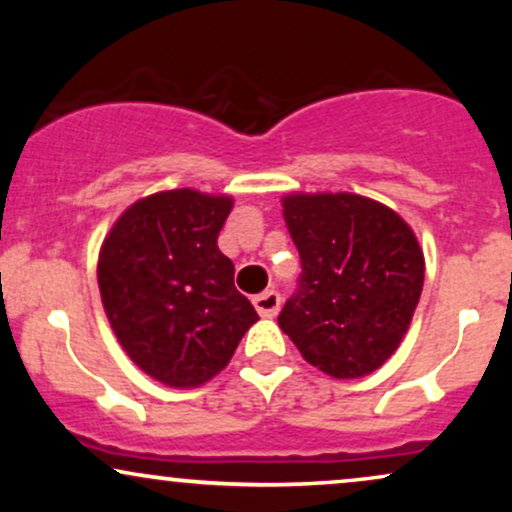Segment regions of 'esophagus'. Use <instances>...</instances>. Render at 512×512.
<instances>
[{
	"label": "esophagus",
	"instance_id": "1",
	"mask_svg": "<svg viewBox=\"0 0 512 512\" xmlns=\"http://www.w3.org/2000/svg\"><path fill=\"white\" fill-rule=\"evenodd\" d=\"M252 303H255L257 313H260L262 317H274L281 308V296L274 289H269V291L260 293V296L252 298Z\"/></svg>",
	"mask_w": 512,
	"mask_h": 512
}]
</instances>
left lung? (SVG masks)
Here are the masks:
<instances>
[{"label":"left lung","instance_id":"left-lung-1","mask_svg":"<svg viewBox=\"0 0 512 512\" xmlns=\"http://www.w3.org/2000/svg\"><path fill=\"white\" fill-rule=\"evenodd\" d=\"M301 257L279 327L332 378H361L395 354L424 289V252L392 209L349 195H289Z\"/></svg>","mask_w":512,"mask_h":512}]
</instances>
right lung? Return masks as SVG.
<instances>
[{"instance_id": "obj_1", "label": "right lung", "mask_w": 512, "mask_h": 512, "mask_svg": "<svg viewBox=\"0 0 512 512\" xmlns=\"http://www.w3.org/2000/svg\"><path fill=\"white\" fill-rule=\"evenodd\" d=\"M231 209L228 197L158 192L132 204L103 243L98 286L117 342L166 385L207 383L260 320L216 245Z\"/></svg>"}]
</instances>
